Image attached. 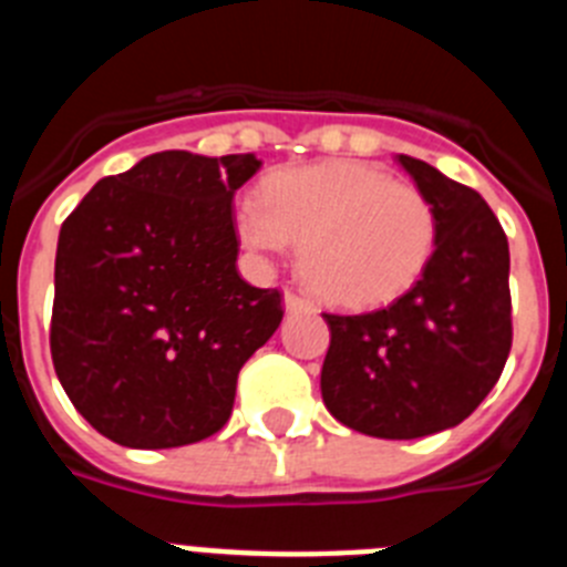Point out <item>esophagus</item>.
<instances>
[{"label": "esophagus", "instance_id": "esophagus-1", "mask_svg": "<svg viewBox=\"0 0 567 567\" xmlns=\"http://www.w3.org/2000/svg\"><path fill=\"white\" fill-rule=\"evenodd\" d=\"M284 307H287V312H312V300L300 298L298 292H292V289H287L284 292Z\"/></svg>", "mask_w": 567, "mask_h": 567}]
</instances>
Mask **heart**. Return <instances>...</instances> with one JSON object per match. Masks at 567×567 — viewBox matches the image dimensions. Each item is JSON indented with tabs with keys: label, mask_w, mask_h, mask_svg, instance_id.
Listing matches in <instances>:
<instances>
[{
	"label": "heart",
	"mask_w": 567,
	"mask_h": 567,
	"mask_svg": "<svg viewBox=\"0 0 567 567\" xmlns=\"http://www.w3.org/2000/svg\"><path fill=\"white\" fill-rule=\"evenodd\" d=\"M235 227L255 252L300 244L303 280L340 309L403 298L437 247V215L425 193L378 164L346 158L269 175L264 204H240Z\"/></svg>",
	"instance_id": "obj_1"
}]
</instances>
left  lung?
I'll return each mask as SVG.
<instances>
[{
    "mask_svg": "<svg viewBox=\"0 0 567 567\" xmlns=\"http://www.w3.org/2000/svg\"><path fill=\"white\" fill-rule=\"evenodd\" d=\"M437 215L429 269L392 307L323 315L332 340L320 394L334 420L380 440L460 425L511 352L508 238L477 189L398 155Z\"/></svg>",
    "mask_w": 567,
    "mask_h": 567,
    "instance_id": "8db88e82",
    "label": "left lung"
}]
</instances>
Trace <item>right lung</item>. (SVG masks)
Segmentation results:
<instances>
[{"label":"right lung","mask_w":567,"mask_h":567,"mask_svg":"<svg viewBox=\"0 0 567 567\" xmlns=\"http://www.w3.org/2000/svg\"><path fill=\"white\" fill-rule=\"evenodd\" d=\"M252 153L164 150L90 189L56 247L50 354L70 403L127 449L213 437L240 365L280 327L278 289L238 275L235 189Z\"/></svg>","instance_id":"obj_1"}]
</instances>
